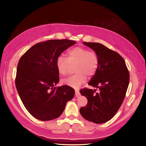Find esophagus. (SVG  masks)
<instances>
[{
  "instance_id": "esophagus-1",
  "label": "esophagus",
  "mask_w": 146,
  "mask_h": 146,
  "mask_svg": "<svg viewBox=\"0 0 146 146\" xmlns=\"http://www.w3.org/2000/svg\"><path fill=\"white\" fill-rule=\"evenodd\" d=\"M80 96V92H79L78 91H75V96L76 97H78V96Z\"/></svg>"
}]
</instances>
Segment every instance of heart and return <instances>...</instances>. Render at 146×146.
Wrapping results in <instances>:
<instances>
[{"label": "heart", "instance_id": "1", "mask_svg": "<svg viewBox=\"0 0 146 146\" xmlns=\"http://www.w3.org/2000/svg\"><path fill=\"white\" fill-rule=\"evenodd\" d=\"M76 64L73 76L63 80L65 85L74 88H78L85 83L87 77L94 76L99 66V58L94 51L78 46L68 52V58L60 55L56 60V67L61 76L68 74L70 64Z\"/></svg>", "mask_w": 146, "mask_h": 146}]
</instances>
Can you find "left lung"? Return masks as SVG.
I'll list each match as a JSON object with an SVG mask.
<instances>
[{
  "label": "left lung",
  "instance_id": "8db88e82",
  "mask_svg": "<svg viewBox=\"0 0 146 146\" xmlns=\"http://www.w3.org/2000/svg\"><path fill=\"white\" fill-rule=\"evenodd\" d=\"M83 44L94 50L99 66L89 85L99 88V92L85 88L80 94L88 99L86 107L80 109L82 117L96 123L110 121L116 114L125 98L130 74L125 62L116 52L98 42Z\"/></svg>",
  "mask_w": 146,
  "mask_h": 146
}]
</instances>
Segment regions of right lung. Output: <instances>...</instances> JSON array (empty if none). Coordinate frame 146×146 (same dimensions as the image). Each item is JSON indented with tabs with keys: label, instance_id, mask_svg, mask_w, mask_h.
<instances>
[{
	"label": "right lung",
	"instance_id": "right-lung-1",
	"mask_svg": "<svg viewBox=\"0 0 146 146\" xmlns=\"http://www.w3.org/2000/svg\"><path fill=\"white\" fill-rule=\"evenodd\" d=\"M76 42L51 39L33 46L21 57L17 67L16 87L31 115L46 121L58 117L75 91L67 85L55 86L59 82L56 60Z\"/></svg>",
	"mask_w": 146,
	"mask_h": 146
}]
</instances>
